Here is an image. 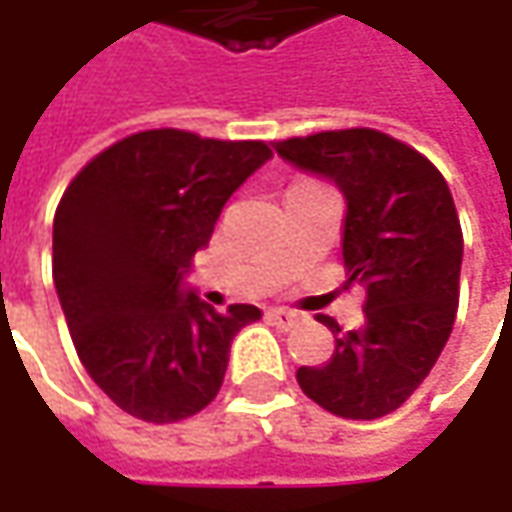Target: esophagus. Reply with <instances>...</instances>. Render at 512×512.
Wrapping results in <instances>:
<instances>
[{"label": "esophagus", "instance_id": "esophagus-1", "mask_svg": "<svg viewBox=\"0 0 512 512\" xmlns=\"http://www.w3.org/2000/svg\"><path fill=\"white\" fill-rule=\"evenodd\" d=\"M267 319L276 327H282V330H290V327L299 325L302 316H299L296 310H287V307H270V310H267Z\"/></svg>", "mask_w": 512, "mask_h": 512}]
</instances>
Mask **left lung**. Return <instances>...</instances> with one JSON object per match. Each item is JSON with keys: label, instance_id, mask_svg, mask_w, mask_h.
Instances as JSON below:
<instances>
[{"label": "left lung", "instance_id": "8db88e82", "mask_svg": "<svg viewBox=\"0 0 512 512\" xmlns=\"http://www.w3.org/2000/svg\"><path fill=\"white\" fill-rule=\"evenodd\" d=\"M276 153L342 190L347 285L367 290L364 322L336 333L322 367L296 382L342 419H379L402 407L442 356L456 322L462 227L444 176L422 153L370 128L287 139Z\"/></svg>", "mask_w": 512, "mask_h": 512}]
</instances>
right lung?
Returning <instances> with one entry per match:
<instances>
[{
    "mask_svg": "<svg viewBox=\"0 0 512 512\" xmlns=\"http://www.w3.org/2000/svg\"><path fill=\"white\" fill-rule=\"evenodd\" d=\"M273 153L187 130H142L102 150L53 219V285L88 376L125 413L170 424L225 382L256 305L213 310L187 285L227 199Z\"/></svg>",
    "mask_w": 512,
    "mask_h": 512,
    "instance_id": "add662e5",
    "label": "right lung"
}]
</instances>
